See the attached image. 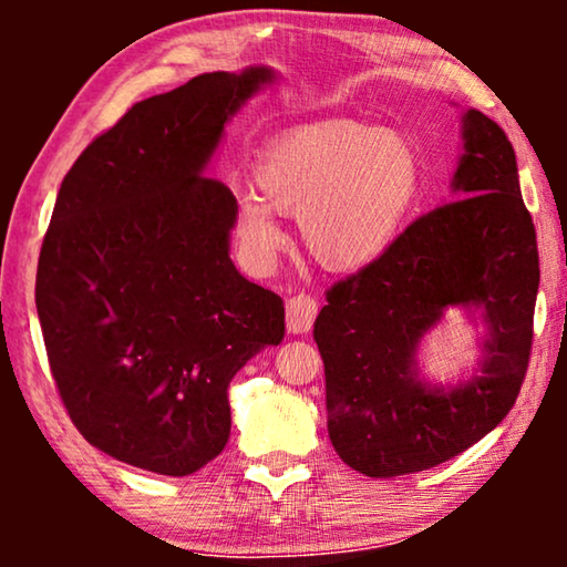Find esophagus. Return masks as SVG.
I'll list each match as a JSON object with an SVG mask.
<instances>
[{"label":"esophagus","instance_id":"1","mask_svg":"<svg viewBox=\"0 0 567 567\" xmlns=\"http://www.w3.org/2000/svg\"><path fill=\"white\" fill-rule=\"evenodd\" d=\"M317 299L309 297V293H297L286 301V330L293 332V336H305V332L312 330L315 317H317Z\"/></svg>","mask_w":567,"mask_h":567}]
</instances>
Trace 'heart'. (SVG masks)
I'll return each mask as SVG.
<instances>
[{"instance_id":"obj_1","label":"heart","mask_w":567,"mask_h":567,"mask_svg":"<svg viewBox=\"0 0 567 567\" xmlns=\"http://www.w3.org/2000/svg\"><path fill=\"white\" fill-rule=\"evenodd\" d=\"M255 193L235 206L247 260L266 266L281 247L276 214L297 216L309 255L330 270L382 258L413 214L423 159L398 131L361 121L301 123L270 138L252 173Z\"/></svg>"}]
</instances>
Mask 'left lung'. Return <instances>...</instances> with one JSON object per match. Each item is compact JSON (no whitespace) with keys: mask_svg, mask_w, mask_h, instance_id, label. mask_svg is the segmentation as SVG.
Segmentation results:
<instances>
[{"mask_svg":"<svg viewBox=\"0 0 567 567\" xmlns=\"http://www.w3.org/2000/svg\"><path fill=\"white\" fill-rule=\"evenodd\" d=\"M537 289V231L514 146L498 123L470 107L452 200L332 286L315 320L328 433L340 460L367 477H398L487 436L522 390ZM449 308L483 321L484 338L476 367L441 385L420 374L416 348Z\"/></svg>","mask_w":567,"mask_h":567,"instance_id":"obj_1","label":"left lung"}]
</instances>
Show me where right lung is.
<instances>
[{"instance_id":"right-lung-1","label":"right lung","mask_w":567,"mask_h":567,"mask_svg":"<svg viewBox=\"0 0 567 567\" xmlns=\"http://www.w3.org/2000/svg\"><path fill=\"white\" fill-rule=\"evenodd\" d=\"M270 66L142 100L61 183L35 278L51 374L92 446L185 477L229 441V382L284 338V301L229 258L235 206L206 177Z\"/></svg>"}]
</instances>
